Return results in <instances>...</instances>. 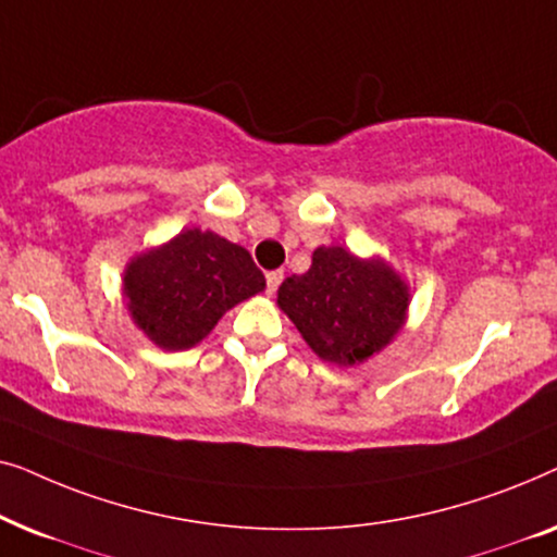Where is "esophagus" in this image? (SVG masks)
<instances>
[{"mask_svg": "<svg viewBox=\"0 0 557 557\" xmlns=\"http://www.w3.org/2000/svg\"><path fill=\"white\" fill-rule=\"evenodd\" d=\"M281 281H284V273H281V271L265 273V292H269V294L276 292V288L281 286Z\"/></svg>", "mask_w": 557, "mask_h": 557, "instance_id": "34e87169", "label": "esophagus"}]
</instances>
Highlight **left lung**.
<instances>
[{
  "instance_id": "left-lung-1",
  "label": "left lung",
  "mask_w": 557,
  "mask_h": 557,
  "mask_svg": "<svg viewBox=\"0 0 557 557\" xmlns=\"http://www.w3.org/2000/svg\"><path fill=\"white\" fill-rule=\"evenodd\" d=\"M278 307L322 360L357 364L398 334L408 286L380 258L360 261L345 248L322 246L307 273L281 284Z\"/></svg>"
}]
</instances>
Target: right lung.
<instances>
[{"mask_svg": "<svg viewBox=\"0 0 557 557\" xmlns=\"http://www.w3.org/2000/svg\"><path fill=\"white\" fill-rule=\"evenodd\" d=\"M263 286L246 248L197 227L136 258L124 276L134 322L164 349L197 345L227 309Z\"/></svg>", "mask_w": 557, "mask_h": 557, "instance_id": "1", "label": "right lung"}]
</instances>
